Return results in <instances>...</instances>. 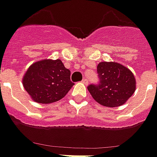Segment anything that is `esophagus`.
<instances>
[{
    "label": "esophagus",
    "mask_w": 157,
    "mask_h": 157,
    "mask_svg": "<svg viewBox=\"0 0 157 157\" xmlns=\"http://www.w3.org/2000/svg\"><path fill=\"white\" fill-rule=\"evenodd\" d=\"M82 82H83L85 85H88V83H89V82H88V79L87 78L82 79Z\"/></svg>",
    "instance_id": "1"
}]
</instances>
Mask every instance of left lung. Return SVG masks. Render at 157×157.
Wrapping results in <instances>:
<instances>
[{"label": "left lung", "mask_w": 157, "mask_h": 157, "mask_svg": "<svg viewBox=\"0 0 157 157\" xmlns=\"http://www.w3.org/2000/svg\"><path fill=\"white\" fill-rule=\"evenodd\" d=\"M98 84H90L88 90L101 105L115 108L124 104L136 90L133 73L117 62H101L97 66Z\"/></svg>", "instance_id": "left-lung-1"}]
</instances>
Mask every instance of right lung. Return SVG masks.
<instances>
[{
	"instance_id": "right-lung-1",
	"label": "right lung",
	"mask_w": 157,
	"mask_h": 157,
	"mask_svg": "<svg viewBox=\"0 0 157 157\" xmlns=\"http://www.w3.org/2000/svg\"><path fill=\"white\" fill-rule=\"evenodd\" d=\"M22 84L30 97L38 103L61 100L72 88L70 71L61 60L45 59L33 63L25 73Z\"/></svg>"
}]
</instances>
